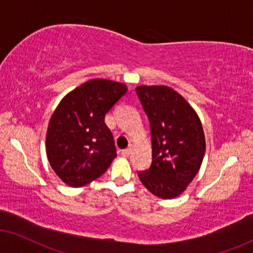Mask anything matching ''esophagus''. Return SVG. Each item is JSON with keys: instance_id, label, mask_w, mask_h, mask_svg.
<instances>
[{"instance_id": "obj_1", "label": "esophagus", "mask_w": 253, "mask_h": 253, "mask_svg": "<svg viewBox=\"0 0 253 253\" xmlns=\"http://www.w3.org/2000/svg\"><path fill=\"white\" fill-rule=\"evenodd\" d=\"M130 152H131V149H130V148H127V149L122 151V156L128 157V156H129V154H130Z\"/></svg>"}]
</instances>
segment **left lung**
<instances>
[{
  "instance_id": "obj_1",
  "label": "left lung",
  "mask_w": 253,
  "mask_h": 253,
  "mask_svg": "<svg viewBox=\"0 0 253 253\" xmlns=\"http://www.w3.org/2000/svg\"><path fill=\"white\" fill-rule=\"evenodd\" d=\"M135 89L149 117L152 138V164L138 172L139 180L156 197L174 199L186 190L201 167L206 151L201 120L169 86L141 85Z\"/></svg>"
}]
</instances>
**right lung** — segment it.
<instances>
[{
    "instance_id": "1",
    "label": "right lung",
    "mask_w": 253,
    "mask_h": 253,
    "mask_svg": "<svg viewBox=\"0 0 253 253\" xmlns=\"http://www.w3.org/2000/svg\"><path fill=\"white\" fill-rule=\"evenodd\" d=\"M127 92L123 83L95 78L60 101L46 131V156L59 178L71 187L88 184L117 157L107 112Z\"/></svg>"
}]
</instances>
